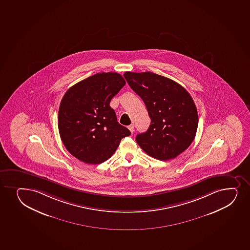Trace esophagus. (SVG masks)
<instances>
[{"instance_id": "1", "label": "esophagus", "mask_w": 250, "mask_h": 250, "mask_svg": "<svg viewBox=\"0 0 250 250\" xmlns=\"http://www.w3.org/2000/svg\"><path fill=\"white\" fill-rule=\"evenodd\" d=\"M128 129H129V131L131 132V134H133L134 131H135V128H134V125H129V126H128Z\"/></svg>"}]
</instances>
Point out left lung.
Masks as SVG:
<instances>
[{
  "mask_svg": "<svg viewBox=\"0 0 250 250\" xmlns=\"http://www.w3.org/2000/svg\"><path fill=\"white\" fill-rule=\"evenodd\" d=\"M129 86L143 100L151 123L136 142L149 156L160 160L177 157L196 135L198 112L185 88L171 79L149 71L125 72Z\"/></svg>",
  "mask_w": 250,
  "mask_h": 250,
  "instance_id": "left-lung-1",
  "label": "left lung"
}]
</instances>
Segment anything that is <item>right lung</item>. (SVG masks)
Segmentation results:
<instances>
[{"label":"right lung","mask_w":250,"mask_h":250,"mask_svg":"<svg viewBox=\"0 0 250 250\" xmlns=\"http://www.w3.org/2000/svg\"><path fill=\"white\" fill-rule=\"evenodd\" d=\"M125 84L120 74L103 72L65 92L60 104L58 128L64 146L76 159L91 165L103 163L112 156L121 139L130 135L109 106Z\"/></svg>","instance_id":"add662e5"}]
</instances>
